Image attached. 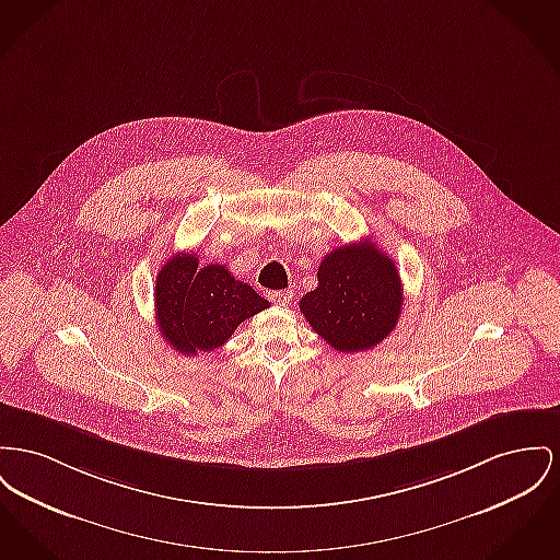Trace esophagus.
Instances as JSON below:
<instances>
[{
	"label": "esophagus",
	"instance_id": "1",
	"mask_svg": "<svg viewBox=\"0 0 560 560\" xmlns=\"http://www.w3.org/2000/svg\"><path fill=\"white\" fill-rule=\"evenodd\" d=\"M268 298H270L275 304H288V302L292 300V292H290V290H288V292H285V290H277V292H270Z\"/></svg>",
	"mask_w": 560,
	"mask_h": 560
}]
</instances>
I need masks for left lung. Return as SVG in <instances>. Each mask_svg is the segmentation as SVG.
Here are the masks:
<instances>
[{
  "label": "left lung",
  "instance_id": "1",
  "mask_svg": "<svg viewBox=\"0 0 560 560\" xmlns=\"http://www.w3.org/2000/svg\"><path fill=\"white\" fill-rule=\"evenodd\" d=\"M317 281L300 300V311L336 351H368L394 331L404 290L394 260L376 245L363 241L331 249Z\"/></svg>",
  "mask_w": 560,
  "mask_h": 560
}]
</instances>
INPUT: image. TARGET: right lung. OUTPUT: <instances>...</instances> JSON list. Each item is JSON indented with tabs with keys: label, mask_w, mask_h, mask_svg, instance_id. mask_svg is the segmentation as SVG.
<instances>
[{
	"label": "right lung",
	"mask_w": 560,
	"mask_h": 560,
	"mask_svg": "<svg viewBox=\"0 0 560 560\" xmlns=\"http://www.w3.org/2000/svg\"><path fill=\"white\" fill-rule=\"evenodd\" d=\"M154 306L166 342L182 355H197L222 347L238 324L268 308V300L222 264L198 268L195 254H175L156 275Z\"/></svg>",
	"instance_id": "right-lung-1"
}]
</instances>
